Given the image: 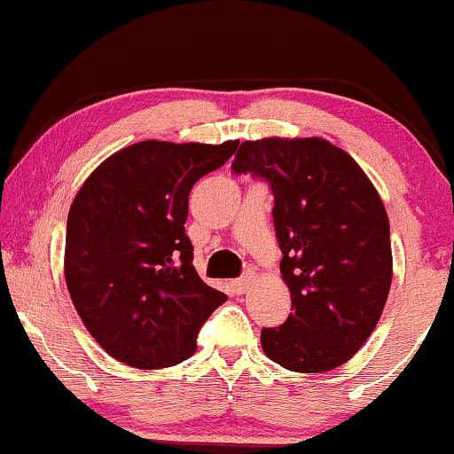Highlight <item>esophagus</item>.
Instances as JSON below:
<instances>
[{"label":"esophagus","mask_w":454,"mask_h":454,"mask_svg":"<svg viewBox=\"0 0 454 454\" xmlns=\"http://www.w3.org/2000/svg\"><path fill=\"white\" fill-rule=\"evenodd\" d=\"M250 286H253V276H250V274L242 276V278H238V280H231V289H233V293H236V295H242V293H247Z\"/></svg>","instance_id":"obj_1"}]
</instances>
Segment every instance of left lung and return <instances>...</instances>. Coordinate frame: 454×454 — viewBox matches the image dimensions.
I'll list each match as a JSON object with an SVG mask.
<instances>
[{"instance_id": "8db88e82", "label": "left lung", "mask_w": 454, "mask_h": 454, "mask_svg": "<svg viewBox=\"0 0 454 454\" xmlns=\"http://www.w3.org/2000/svg\"><path fill=\"white\" fill-rule=\"evenodd\" d=\"M231 168L265 178L291 314L261 332L274 364L321 374L353 359L376 329L393 280L388 216L348 153L323 137L239 144Z\"/></svg>"}]
</instances>
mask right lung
I'll list each match as a JSON object with an SVG mask.
<instances>
[{
	"label": "right lung",
	"mask_w": 454,
	"mask_h": 454,
	"mask_svg": "<svg viewBox=\"0 0 454 454\" xmlns=\"http://www.w3.org/2000/svg\"><path fill=\"white\" fill-rule=\"evenodd\" d=\"M223 144L144 140L90 172L67 215L63 274L78 317L121 364L172 367L197 350L227 300L193 268L189 193L236 153Z\"/></svg>",
	"instance_id": "1"
}]
</instances>
